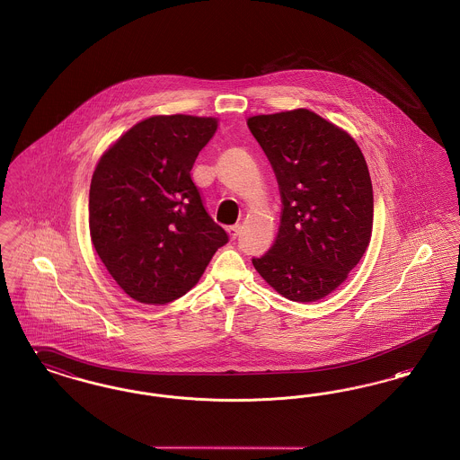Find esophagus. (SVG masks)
I'll return each instance as SVG.
<instances>
[{"instance_id": "1", "label": "esophagus", "mask_w": 460, "mask_h": 460, "mask_svg": "<svg viewBox=\"0 0 460 460\" xmlns=\"http://www.w3.org/2000/svg\"><path fill=\"white\" fill-rule=\"evenodd\" d=\"M240 224H236V226H231V227H227V234H229V238H231V240H236V238L240 236Z\"/></svg>"}]
</instances>
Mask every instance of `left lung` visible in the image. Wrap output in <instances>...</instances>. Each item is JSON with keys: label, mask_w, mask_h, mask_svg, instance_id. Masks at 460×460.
I'll return each mask as SVG.
<instances>
[{"label": "left lung", "mask_w": 460, "mask_h": 460, "mask_svg": "<svg viewBox=\"0 0 460 460\" xmlns=\"http://www.w3.org/2000/svg\"><path fill=\"white\" fill-rule=\"evenodd\" d=\"M279 184V231L253 267L279 295L317 302L360 262L372 234L366 158L350 134L306 109L246 120Z\"/></svg>", "instance_id": "8db88e82"}]
</instances>
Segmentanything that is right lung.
<instances>
[{
    "label": "right lung",
    "mask_w": 460,
    "mask_h": 460,
    "mask_svg": "<svg viewBox=\"0 0 460 460\" xmlns=\"http://www.w3.org/2000/svg\"><path fill=\"white\" fill-rule=\"evenodd\" d=\"M217 126L214 117H148L122 134L93 172L91 241L136 302L165 305L186 295L229 240L191 179Z\"/></svg>",
    "instance_id": "1"
}]
</instances>
